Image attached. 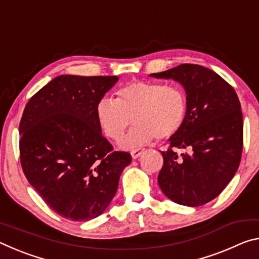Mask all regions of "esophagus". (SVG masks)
Segmentation results:
<instances>
[{"label": "esophagus", "mask_w": 259, "mask_h": 259, "mask_svg": "<svg viewBox=\"0 0 259 259\" xmlns=\"http://www.w3.org/2000/svg\"><path fill=\"white\" fill-rule=\"evenodd\" d=\"M144 152V150H140V148H137V150H134L131 151V156H133V159H137L140 155H142V153Z\"/></svg>", "instance_id": "34e87169"}]
</instances>
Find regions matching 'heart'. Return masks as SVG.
Masks as SVG:
<instances>
[{
    "label": "heart",
    "instance_id": "obj_1",
    "mask_svg": "<svg viewBox=\"0 0 259 259\" xmlns=\"http://www.w3.org/2000/svg\"><path fill=\"white\" fill-rule=\"evenodd\" d=\"M115 95V100H99L96 117L103 134L112 140L122 138L133 119L134 129L121 142L123 148H138L155 136L168 139L185 123L187 98L181 87L138 81L121 87Z\"/></svg>",
    "mask_w": 259,
    "mask_h": 259
}]
</instances>
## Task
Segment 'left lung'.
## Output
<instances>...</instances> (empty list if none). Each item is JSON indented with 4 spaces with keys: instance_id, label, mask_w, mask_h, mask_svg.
<instances>
[{
    "instance_id": "8db88e82",
    "label": "left lung",
    "mask_w": 259,
    "mask_h": 259,
    "mask_svg": "<svg viewBox=\"0 0 259 259\" xmlns=\"http://www.w3.org/2000/svg\"><path fill=\"white\" fill-rule=\"evenodd\" d=\"M151 76L179 82L187 98L185 123L162 152L157 183L174 202L203 205L221 194L239 168L243 121L238 95L222 76L200 65L182 64ZM176 149L188 152L179 156Z\"/></svg>"
}]
</instances>
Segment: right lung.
<instances>
[{
	"instance_id": "add662e5",
	"label": "right lung",
	"mask_w": 259,
	"mask_h": 259,
	"mask_svg": "<svg viewBox=\"0 0 259 259\" xmlns=\"http://www.w3.org/2000/svg\"><path fill=\"white\" fill-rule=\"evenodd\" d=\"M117 76L60 75L38 90L19 124L20 163L28 183L61 217H98L115 195L131 155L114 152L96 106Z\"/></svg>"
}]
</instances>
